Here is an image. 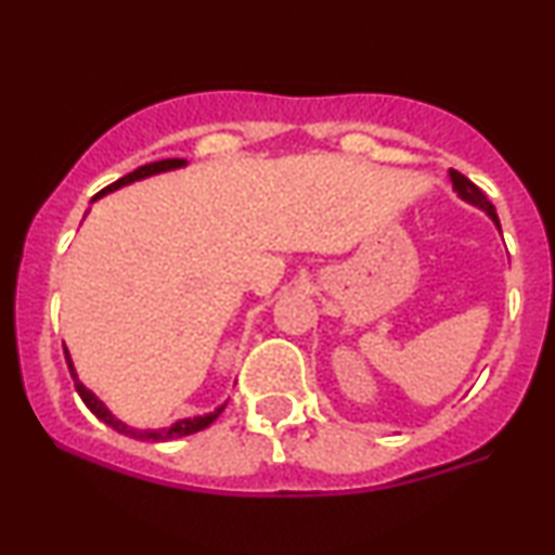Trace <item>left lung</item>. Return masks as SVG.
<instances>
[{
    "mask_svg": "<svg viewBox=\"0 0 555 555\" xmlns=\"http://www.w3.org/2000/svg\"><path fill=\"white\" fill-rule=\"evenodd\" d=\"M450 180H452V189L457 191V196L465 198V202H468V204L478 206V209H483L486 214H489L491 222L496 224L499 232H502V224H499V214H496V209H493V204L489 202V198H486V193L480 191L476 183H470V180L465 178L463 172H457V170H450Z\"/></svg>",
    "mask_w": 555,
    "mask_h": 555,
    "instance_id": "8db88e82",
    "label": "left lung"
}]
</instances>
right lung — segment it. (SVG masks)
Wrapping results in <instances>:
<instances>
[{
    "label": "right lung",
    "instance_id": "right-lung-1",
    "mask_svg": "<svg viewBox=\"0 0 555 555\" xmlns=\"http://www.w3.org/2000/svg\"><path fill=\"white\" fill-rule=\"evenodd\" d=\"M185 165V159H159V163H150V165H142V168H137L133 172H129V176H124V178H118L116 183H111L108 189H103L98 193L95 198H100V196H105V193H111V191H118L121 189V185H129V183H133V180H142V178H150V176H157V172H168V170H176V168H183ZM95 198H92V202H95ZM64 357H66V366H69V372H72V379H75V387H77V392H79V398L85 400V405L87 409H90L92 413H95V416L100 418V422L103 424H108L111 429H116L118 434H126V437H131V439H142V442H170V439H178V437H189V434H196V431H202V429H206V426L209 424H214L217 422V416L219 413L224 411V405H219V409H214L211 413H204V416H193V418H180V422H176L172 426H163V429H133V426H126L121 418H116L113 416V413L108 411V405L103 403V400H100L95 392L92 390H87V387L79 383V377H77V370H75V364H72V357H69V351L64 349Z\"/></svg>",
    "mask_w": 555,
    "mask_h": 555
}]
</instances>
